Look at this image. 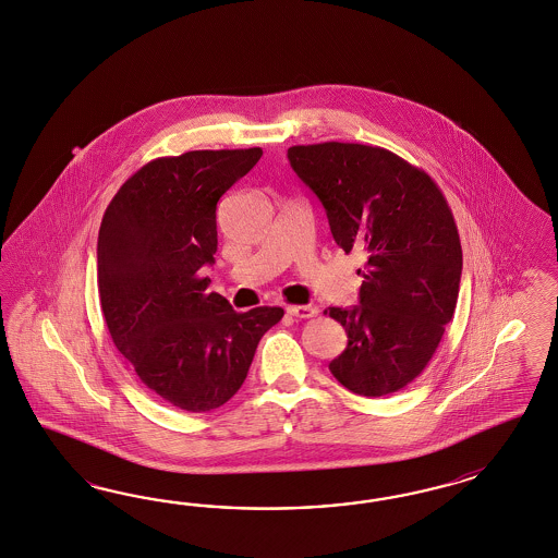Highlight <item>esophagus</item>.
Listing matches in <instances>:
<instances>
[{
    "label": "esophagus",
    "instance_id": "esophagus-1",
    "mask_svg": "<svg viewBox=\"0 0 558 558\" xmlns=\"http://www.w3.org/2000/svg\"><path fill=\"white\" fill-rule=\"evenodd\" d=\"M287 313L290 317H296V319H311L317 315V308L315 306H304V304H294V306H287Z\"/></svg>",
    "mask_w": 558,
    "mask_h": 558
}]
</instances>
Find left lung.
<instances>
[{
  "mask_svg": "<svg viewBox=\"0 0 558 558\" xmlns=\"http://www.w3.org/2000/svg\"><path fill=\"white\" fill-rule=\"evenodd\" d=\"M288 159L322 201L339 247L366 259L360 304L325 311L348 333L329 371L362 397L397 392L429 364L454 317V215L438 184L389 149L329 141L294 145Z\"/></svg>",
  "mask_w": 558,
  "mask_h": 558,
  "instance_id": "1",
  "label": "left lung"
}]
</instances>
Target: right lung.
<instances>
[{"label": "right lung", "instance_id": "obj_1", "mask_svg": "<svg viewBox=\"0 0 558 558\" xmlns=\"http://www.w3.org/2000/svg\"><path fill=\"white\" fill-rule=\"evenodd\" d=\"M259 147L157 157L108 204L98 235V292L110 338L141 383L169 405L204 413L241 389L280 306L236 313L208 292L217 203Z\"/></svg>", "mask_w": 558, "mask_h": 558}]
</instances>
